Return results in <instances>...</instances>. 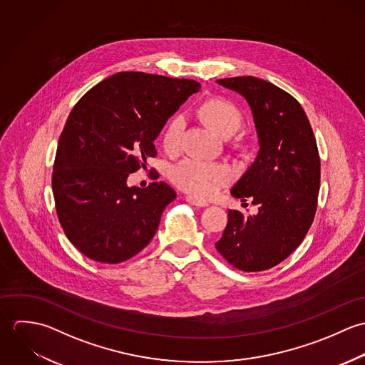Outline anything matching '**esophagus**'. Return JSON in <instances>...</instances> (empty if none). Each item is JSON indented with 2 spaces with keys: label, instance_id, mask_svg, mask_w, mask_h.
<instances>
[{
  "label": "esophagus",
  "instance_id": "esophagus-1",
  "mask_svg": "<svg viewBox=\"0 0 365 365\" xmlns=\"http://www.w3.org/2000/svg\"><path fill=\"white\" fill-rule=\"evenodd\" d=\"M185 200H187L188 204H191V205H194V207H197V208H205V207H208V202H205V201H202V200H198V198H195V197H192V195H188Z\"/></svg>",
  "mask_w": 365,
  "mask_h": 365
}]
</instances>
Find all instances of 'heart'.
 I'll list each match as a JSON object with an SVG mask.
<instances>
[{"label": "heart", "instance_id": "obj_1", "mask_svg": "<svg viewBox=\"0 0 365 365\" xmlns=\"http://www.w3.org/2000/svg\"><path fill=\"white\" fill-rule=\"evenodd\" d=\"M201 115L209 126L220 136H232L242 125V113L236 105L225 100H209L201 106ZM185 126L184 113H175L167 123L163 145L167 150L178 149ZM233 177L232 168L219 161H205L197 157H185L171 168V180L181 190L209 198L219 192Z\"/></svg>", "mask_w": 365, "mask_h": 365}]
</instances>
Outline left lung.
I'll return each instance as SVG.
<instances>
[{
  "instance_id": "1",
  "label": "left lung",
  "mask_w": 365,
  "mask_h": 365,
  "mask_svg": "<svg viewBox=\"0 0 365 365\" xmlns=\"http://www.w3.org/2000/svg\"><path fill=\"white\" fill-rule=\"evenodd\" d=\"M217 84L240 94L250 106L259 153L230 190L253 200L259 213L227 212L216 250L233 267L253 272L285 260L312 225L320 185V158L308 116L279 87L257 77H232Z\"/></svg>"
}]
</instances>
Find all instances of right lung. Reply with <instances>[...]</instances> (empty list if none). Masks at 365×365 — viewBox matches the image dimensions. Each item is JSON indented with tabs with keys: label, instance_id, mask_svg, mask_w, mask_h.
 <instances>
[{
	"label": "right lung",
	"instance_id": "right-lung-1",
	"mask_svg": "<svg viewBox=\"0 0 365 365\" xmlns=\"http://www.w3.org/2000/svg\"><path fill=\"white\" fill-rule=\"evenodd\" d=\"M200 88L194 80L122 71L73 108L58 139L52 188L60 225L84 256L118 264L150 243L175 191L163 181L129 187L128 177L156 156L165 122Z\"/></svg>",
	"mask_w": 365,
	"mask_h": 365
}]
</instances>
